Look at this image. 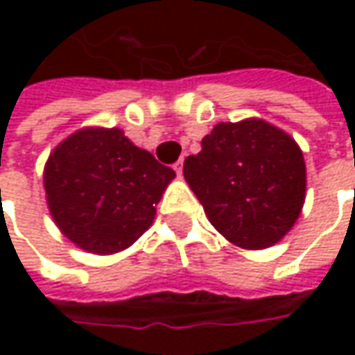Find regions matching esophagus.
<instances>
[{
	"instance_id": "1",
	"label": "esophagus",
	"mask_w": 355,
	"mask_h": 355,
	"mask_svg": "<svg viewBox=\"0 0 355 355\" xmlns=\"http://www.w3.org/2000/svg\"><path fill=\"white\" fill-rule=\"evenodd\" d=\"M173 170H175V173H178V178H182V170H184V162L180 159L178 164H173Z\"/></svg>"
}]
</instances>
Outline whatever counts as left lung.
<instances>
[{
	"label": "left lung",
	"instance_id": "8db88e82",
	"mask_svg": "<svg viewBox=\"0 0 355 355\" xmlns=\"http://www.w3.org/2000/svg\"><path fill=\"white\" fill-rule=\"evenodd\" d=\"M184 178L211 225L249 251L279 243L306 199L300 146L261 118L217 124L201 152L185 157Z\"/></svg>",
	"mask_w": 355,
	"mask_h": 355
}]
</instances>
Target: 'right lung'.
Returning <instances> with one entry per match:
<instances>
[{"label":"right lung","mask_w":355,"mask_h":355,"mask_svg":"<svg viewBox=\"0 0 355 355\" xmlns=\"http://www.w3.org/2000/svg\"><path fill=\"white\" fill-rule=\"evenodd\" d=\"M175 171L120 128L87 126L64 138L43 171L55 225L83 251L114 254L142 237Z\"/></svg>","instance_id":"add662e5"}]
</instances>
